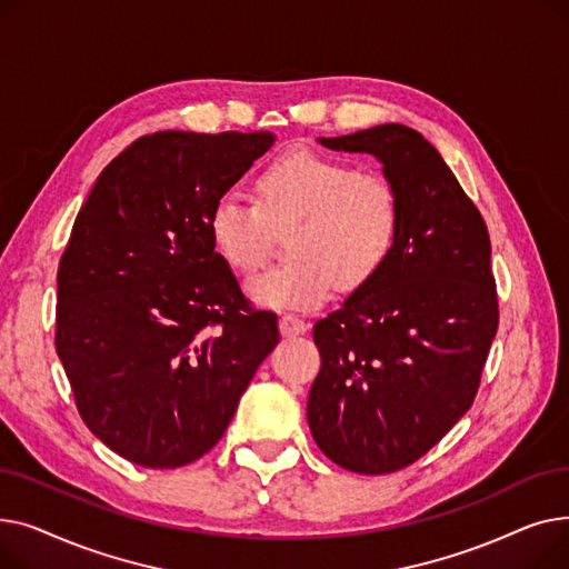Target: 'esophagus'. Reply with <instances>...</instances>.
I'll return each mask as SVG.
<instances>
[{"instance_id": "1", "label": "esophagus", "mask_w": 569, "mask_h": 569, "mask_svg": "<svg viewBox=\"0 0 569 569\" xmlns=\"http://www.w3.org/2000/svg\"><path fill=\"white\" fill-rule=\"evenodd\" d=\"M279 327H281V335L283 337H297V335H305L307 332V322L300 316H295V313H283Z\"/></svg>"}]
</instances>
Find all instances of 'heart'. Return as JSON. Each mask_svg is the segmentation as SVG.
<instances>
[{
	"instance_id": "1",
	"label": "heart",
	"mask_w": 569,
	"mask_h": 569,
	"mask_svg": "<svg viewBox=\"0 0 569 569\" xmlns=\"http://www.w3.org/2000/svg\"><path fill=\"white\" fill-rule=\"evenodd\" d=\"M256 196L223 193L209 212V237L223 262L251 277L286 232L288 256L249 283L269 309H316L335 283L360 290L390 262L401 232V200L390 179L292 149L269 163Z\"/></svg>"
}]
</instances>
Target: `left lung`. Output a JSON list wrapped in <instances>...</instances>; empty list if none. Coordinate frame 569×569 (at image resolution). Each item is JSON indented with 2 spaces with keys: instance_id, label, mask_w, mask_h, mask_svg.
Returning a JSON list of instances; mask_svg holds the SVG:
<instances>
[{
  "instance_id": "left-lung-1",
  "label": "left lung",
  "mask_w": 569,
  "mask_h": 569,
  "mask_svg": "<svg viewBox=\"0 0 569 569\" xmlns=\"http://www.w3.org/2000/svg\"><path fill=\"white\" fill-rule=\"evenodd\" d=\"M320 142L373 154L401 200L390 262L313 325L320 373L307 406L327 459L385 475L425 457L480 390L498 332L491 239L450 166L415 129L380 124Z\"/></svg>"
}]
</instances>
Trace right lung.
<instances>
[{
  "label": "right lung",
  "instance_id": "obj_1",
  "mask_svg": "<svg viewBox=\"0 0 569 569\" xmlns=\"http://www.w3.org/2000/svg\"><path fill=\"white\" fill-rule=\"evenodd\" d=\"M274 136L159 131L114 157L57 269L54 346L87 429L144 468H179L226 433L279 343L209 237V212Z\"/></svg>",
  "mask_w": 569,
  "mask_h": 569
}]
</instances>
